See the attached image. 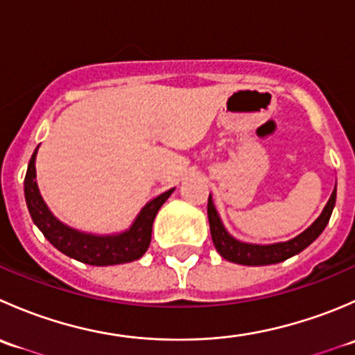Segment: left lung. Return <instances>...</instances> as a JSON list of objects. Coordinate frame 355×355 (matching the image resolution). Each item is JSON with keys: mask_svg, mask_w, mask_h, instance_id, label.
<instances>
[{"mask_svg": "<svg viewBox=\"0 0 355 355\" xmlns=\"http://www.w3.org/2000/svg\"><path fill=\"white\" fill-rule=\"evenodd\" d=\"M336 200V185L331 192V198L328 199L327 206H324L323 213L318 216V220L311 225L307 230L297 235L295 239H290L287 242H278V244H247L241 242L237 239L232 237L227 230H225L221 218L218 214L216 207H214L213 199H207V218H209V228H211V239L216 250L220 252L221 257L232 263L244 264V266H266V264H277L282 261L288 259V257L295 256L300 250L306 249L307 245L313 244L324 227L328 225L331 216V211L335 207Z\"/></svg>", "mask_w": 355, "mask_h": 355, "instance_id": "8db88e82", "label": "left lung"}]
</instances>
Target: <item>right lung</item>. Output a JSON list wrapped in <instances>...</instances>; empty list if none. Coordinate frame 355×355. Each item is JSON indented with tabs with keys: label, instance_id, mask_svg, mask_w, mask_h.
Wrapping results in <instances>:
<instances>
[{
	"label": "right lung",
	"instance_id": "1",
	"mask_svg": "<svg viewBox=\"0 0 355 355\" xmlns=\"http://www.w3.org/2000/svg\"><path fill=\"white\" fill-rule=\"evenodd\" d=\"M39 146L35 148L34 155L28 161L27 175L24 180L25 202H27L28 213L35 227L42 232L46 239L51 242L60 252L67 254L68 257L80 261V263L92 264V266H111V264H123L139 259L144 256L151 244L153 221H155L157 211L163 206L164 200L171 196L175 189L163 192L153 200H149L130 228L121 234L114 235H92L78 232L75 228L67 227L58 220L55 214L46 206L44 199L41 198L37 182H35V155Z\"/></svg>",
	"mask_w": 355,
	"mask_h": 355
}]
</instances>
